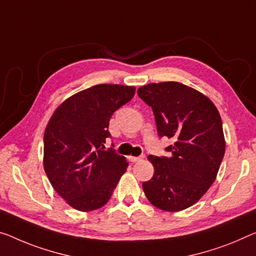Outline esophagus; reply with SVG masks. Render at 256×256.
<instances>
[{"mask_svg":"<svg viewBox=\"0 0 256 256\" xmlns=\"http://www.w3.org/2000/svg\"><path fill=\"white\" fill-rule=\"evenodd\" d=\"M143 158H144V156H129V160H130L132 162H137V161H140Z\"/></svg>","mask_w":256,"mask_h":256,"instance_id":"34e87169","label":"esophagus"}]
</instances>
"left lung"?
Returning a JSON list of instances; mask_svg holds the SVG:
<instances>
[{"mask_svg":"<svg viewBox=\"0 0 256 256\" xmlns=\"http://www.w3.org/2000/svg\"><path fill=\"white\" fill-rule=\"evenodd\" d=\"M137 94L152 108L158 135L175 140L166 148L169 158L148 156L154 174L143 183L144 194L159 210H186L206 194L221 166V116L210 98L180 82L150 84Z\"/></svg>","mask_w":256,"mask_h":256,"instance_id":"8db88e82","label":"left lung"}]
</instances>
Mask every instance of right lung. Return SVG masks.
<instances>
[{"label": "right lung", "instance_id": "obj_1", "mask_svg": "<svg viewBox=\"0 0 256 256\" xmlns=\"http://www.w3.org/2000/svg\"><path fill=\"white\" fill-rule=\"evenodd\" d=\"M135 95V87L97 84L70 96L46 124L43 167L51 186L81 212L103 207L127 170L124 156L104 143L110 118Z\"/></svg>", "mask_w": 256, "mask_h": 256}]
</instances>
